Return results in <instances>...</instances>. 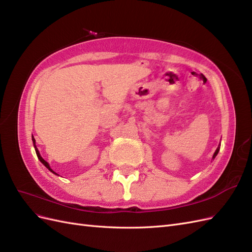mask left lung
Here are the masks:
<instances>
[{"label":"left lung","mask_w":252,"mask_h":252,"mask_svg":"<svg viewBox=\"0 0 252 252\" xmlns=\"http://www.w3.org/2000/svg\"><path fill=\"white\" fill-rule=\"evenodd\" d=\"M219 151H220V146L217 148V150H216V152H215V154H213V157H212V158H215L216 157H217V155L219 154Z\"/></svg>","instance_id":"1"}]
</instances>
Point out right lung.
<instances>
[{
  "instance_id": "add662e5",
  "label": "right lung",
  "mask_w": 252,
  "mask_h": 252,
  "mask_svg": "<svg viewBox=\"0 0 252 252\" xmlns=\"http://www.w3.org/2000/svg\"><path fill=\"white\" fill-rule=\"evenodd\" d=\"M32 142H33V146H34V149H35V152H36V156H37V158L40 159L41 161V163L43 164V165H45V167H46V168H48V170H50L52 173H55V174H57L58 175V173H56L55 171H53L51 168H50V166H49V164L45 161V159L41 157V155H40V152H39V150H37V148H36V146H35V140H34V138L32 136Z\"/></svg>"
}]
</instances>
